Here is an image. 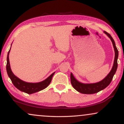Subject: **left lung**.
Segmentation results:
<instances>
[{"mask_svg":"<svg viewBox=\"0 0 124 124\" xmlns=\"http://www.w3.org/2000/svg\"><path fill=\"white\" fill-rule=\"evenodd\" d=\"M104 33L107 34L110 39H111L112 44H113L114 49H115V60H114L113 66L112 67V69L110 71L109 73L108 74V75L103 79L101 81L96 83H91V84H84L78 81L72 75V73H71L70 78H71V83L72 85V87L75 89L77 91L82 93L84 94H92L95 93L97 92L100 91L104 90L106 88L107 86H108L109 85L111 82L112 79L114 75L116 73L117 69V59L118 56V52L116 46L115 41L110 36V34L104 31Z\"/></svg>","mask_w":124,"mask_h":124,"instance_id":"left-lung-1","label":"left lung"}]
</instances>
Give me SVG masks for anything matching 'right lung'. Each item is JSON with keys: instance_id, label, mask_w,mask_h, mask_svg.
I'll return each instance as SVG.
<instances>
[{"instance_id": "1", "label": "right lung", "mask_w": 124, "mask_h": 124, "mask_svg": "<svg viewBox=\"0 0 124 124\" xmlns=\"http://www.w3.org/2000/svg\"><path fill=\"white\" fill-rule=\"evenodd\" d=\"M9 52H10V50H9V52L8 53L7 58V72L8 77L11 79L13 85L18 90L21 91L25 92L26 93L32 94L35 93V92H39L41 90H44V89L46 88L48 86L49 84L50 83L51 81H52V77L55 72H53L52 74H51L47 78L44 80V81L39 82V83H28V82L23 81L21 79L18 78L17 77H16L13 74L12 71H11L9 61Z\"/></svg>"}]
</instances>
